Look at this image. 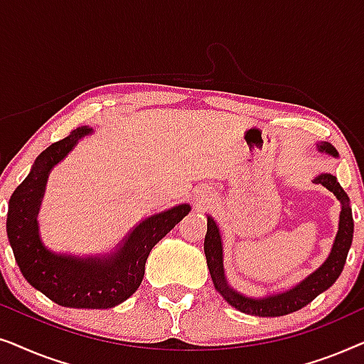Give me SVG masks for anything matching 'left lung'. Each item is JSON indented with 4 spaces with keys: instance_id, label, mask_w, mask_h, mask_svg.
I'll use <instances>...</instances> for the list:
<instances>
[{
    "instance_id": "obj_1",
    "label": "left lung",
    "mask_w": 364,
    "mask_h": 364,
    "mask_svg": "<svg viewBox=\"0 0 364 364\" xmlns=\"http://www.w3.org/2000/svg\"><path fill=\"white\" fill-rule=\"evenodd\" d=\"M318 151L326 152L333 157H338L336 149L328 142L318 144ZM315 183H321L328 191L336 196L338 200L341 202V212H340V223H338V233L335 237V243L330 255L325 260V263L308 275L305 280L298 283L290 290L277 293V295H268L265 298H250L242 295L237 290L228 285L225 272H223V250H222V237L220 230H218L217 222L208 215L207 217V235L205 242H203V250H205V258L208 272H210L212 282L215 285V290L225 298L228 305L237 308L238 311L247 313V315L255 316H283L288 313L301 310L308 303H311L315 298L328 290L333 283L338 280L340 273L345 267L348 250H350L353 242V215L350 207V198H348L346 192L338 183L336 177L331 173H320V176L313 178Z\"/></svg>"
}]
</instances>
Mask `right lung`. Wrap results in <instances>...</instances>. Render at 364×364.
Segmentation results:
<instances>
[{
  "instance_id": "right-lung-1",
  "label": "right lung",
  "mask_w": 364,
  "mask_h": 364,
  "mask_svg": "<svg viewBox=\"0 0 364 364\" xmlns=\"http://www.w3.org/2000/svg\"><path fill=\"white\" fill-rule=\"evenodd\" d=\"M91 132L92 129L86 126L74 129L68 137L39 154L31 172L9 198L6 232L19 270L29 285L61 306L104 310L126 301L137 290L149 253L191 212V205L181 203L142 220L111 255L81 258L44 247L38 212L49 172L73 151L79 139Z\"/></svg>"
}]
</instances>
